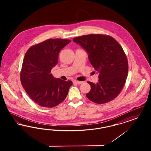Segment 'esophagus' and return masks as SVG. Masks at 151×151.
Masks as SVG:
<instances>
[{
    "mask_svg": "<svg viewBox=\"0 0 151 151\" xmlns=\"http://www.w3.org/2000/svg\"><path fill=\"white\" fill-rule=\"evenodd\" d=\"M83 82V81H78V80H74L73 81V83H76V84H82Z\"/></svg>",
    "mask_w": 151,
    "mask_h": 151,
    "instance_id": "1",
    "label": "esophagus"
}]
</instances>
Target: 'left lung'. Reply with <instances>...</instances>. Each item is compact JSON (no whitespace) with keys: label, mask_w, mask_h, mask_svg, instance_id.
Segmentation results:
<instances>
[{"label":"left lung","mask_w":151,"mask_h":151,"mask_svg":"<svg viewBox=\"0 0 151 151\" xmlns=\"http://www.w3.org/2000/svg\"><path fill=\"white\" fill-rule=\"evenodd\" d=\"M88 53L89 61L99 80L88 81L91 89L86 97L96 104L113 100L121 93L128 74V61L121 45L111 36L90 34L73 38Z\"/></svg>","instance_id":"left-lung-1"}]
</instances>
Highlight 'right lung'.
<instances>
[{
    "instance_id": "1",
    "label": "right lung",
    "mask_w": 151,
    "mask_h": 151,
    "mask_svg": "<svg viewBox=\"0 0 151 151\" xmlns=\"http://www.w3.org/2000/svg\"><path fill=\"white\" fill-rule=\"evenodd\" d=\"M71 41L48 39L32 46L24 58L20 80L29 97L38 105L45 108L57 106L65 100L72 85L70 80L55 79L51 69L58 61V55Z\"/></svg>"
}]
</instances>
